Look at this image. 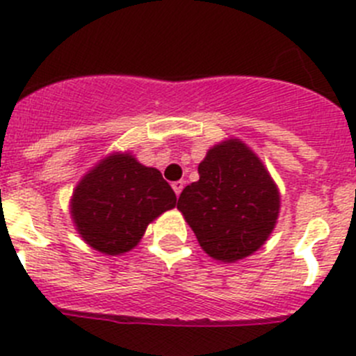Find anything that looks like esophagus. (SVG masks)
<instances>
[{"instance_id":"obj_1","label":"esophagus","mask_w":356,"mask_h":356,"mask_svg":"<svg viewBox=\"0 0 356 356\" xmlns=\"http://www.w3.org/2000/svg\"><path fill=\"white\" fill-rule=\"evenodd\" d=\"M172 188H174V191H175V195H181V191H182V188H184V182L182 181H177V182H174V184H172Z\"/></svg>"}]
</instances>
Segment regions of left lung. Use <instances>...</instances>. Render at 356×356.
I'll return each mask as SVG.
<instances>
[{
  "label": "left lung",
  "instance_id": "8db88e82",
  "mask_svg": "<svg viewBox=\"0 0 356 356\" xmlns=\"http://www.w3.org/2000/svg\"><path fill=\"white\" fill-rule=\"evenodd\" d=\"M197 182L182 189L177 209L212 260L237 264L274 232L281 193L260 156L237 137L207 151Z\"/></svg>",
  "mask_w": 356,
  "mask_h": 356
}]
</instances>
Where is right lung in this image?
Masks as SVG:
<instances>
[{"label": "right lung", "mask_w": 356, "mask_h": 356, "mask_svg": "<svg viewBox=\"0 0 356 356\" xmlns=\"http://www.w3.org/2000/svg\"><path fill=\"white\" fill-rule=\"evenodd\" d=\"M177 204L158 168L145 167L131 151H112L96 161L70 197V218L82 241L107 257L138 245L145 230Z\"/></svg>", "instance_id": "1"}]
</instances>
